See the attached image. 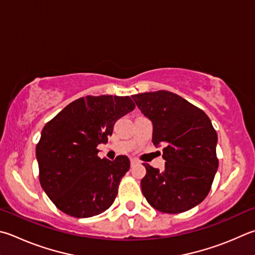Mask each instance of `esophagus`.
Masks as SVG:
<instances>
[{
  "label": "esophagus",
  "instance_id": "34e87169",
  "mask_svg": "<svg viewBox=\"0 0 255 255\" xmlns=\"http://www.w3.org/2000/svg\"><path fill=\"white\" fill-rule=\"evenodd\" d=\"M130 164H131V165L138 164V160H137V159H135V158H131V159H130Z\"/></svg>",
  "mask_w": 255,
  "mask_h": 255
}]
</instances>
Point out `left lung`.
Returning <instances> with one entry per match:
<instances>
[{
  "instance_id": "8db88e82",
  "label": "left lung",
  "mask_w": 255,
  "mask_h": 255,
  "mask_svg": "<svg viewBox=\"0 0 255 255\" xmlns=\"http://www.w3.org/2000/svg\"><path fill=\"white\" fill-rule=\"evenodd\" d=\"M152 123V142L164 145L165 169L145 164L141 192L157 211L177 214L204 201L219 167L217 133L196 106L170 91L131 96Z\"/></svg>"
}]
</instances>
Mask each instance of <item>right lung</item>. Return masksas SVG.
<instances>
[{
	"mask_svg": "<svg viewBox=\"0 0 255 255\" xmlns=\"http://www.w3.org/2000/svg\"><path fill=\"white\" fill-rule=\"evenodd\" d=\"M133 109L128 96H87L45 124L35 148L39 179L60 211L86 219L112 206L130 161L124 155L101 159L97 146L107 142L115 123Z\"/></svg>",
	"mask_w": 255,
	"mask_h": 255,
	"instance_id": "1",
	"label": "right lung"
}]
</instances>
